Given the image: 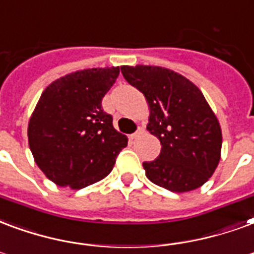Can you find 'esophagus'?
I'll list each match as a JSON object with an SVG mask.
<instances>
[{
  "label": "esophagus",
  "mask_w": 254,
  "mask_h": 254,
  "mask_svg": "<svg viewBox=\"0 0 254 254\" xmlns=\"http://www.w3.org/2000/svg\"><path fill=\"white\" fill-rule=\"evenodd\" d=\"M142 133H144V127H138V129H137L136 133H133V134H130V138H132V140H134V138H137V137L140 136V134H142Z\"/></svg>",
  "instance_id": "esophagus-1"
}]
</instances>
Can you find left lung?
I'll list each match as a JSON object with an SVG mask.
<instances>
[{"label": "left lung", "instance_id": "left-lung-1", "mask_svg": "<svg viewBox=\"0 0 254 254\" xmlns=\"http://www.w3.org/2000/svg\"><path fill=\"white\" fill-rule=\"evenodd\" d=\"M127 83L141 91L149 106L146 129L161 152L142 163L152 183L187 192L207 182L221 160L222 132L202 91L183 75L157 65H122Z\"/></svg>", "mask_w": 254, "mask_h": 254}]
</instances>
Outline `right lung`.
Here are the masks:
<instances>
[{
    "label": "right lung",
    "mask_w": 254,
    "mask_h": 254,
    "mask_svg": "<svg viewBox=\"0 0 254 254\" xmlns=\"http://www.w3.org/2000/svg\"><path fill=\"white\" fill-rule=\"evenodd\" d=\"M118 74L120 67L80 69L41 94L28 124V142L39 168L55 185L79 190L97 183L127 145L102 109Z\"/></svg>",
    "instance_id": "right-lung-1"
}]
</instances>
